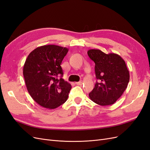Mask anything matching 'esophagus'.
<instances>
[{"mask_svg": "<svg viewBox=\"0 0 150 150\" xmlns=\"http://www.w3.org/2000/svg\"><path fill=\"white\" fill-rule=\"evenodd\" d=\"M82 84H83V81H79V82H76V84H77V85H82Z\"/></svg>", "mask_w": 150, "mask_h": 150, "instance_id": "34e87169", "label": "esophagus"}]
</instances>
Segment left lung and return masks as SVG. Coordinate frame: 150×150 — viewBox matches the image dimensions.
<instances>
[{"label": "left lung", "mask_w": 150, "mask_h": 150, "mask_svg": "<svg viewBox=\"0 0 150 150\" xmlns=\"http://www.w3.org/2000/svg\"><path fill=\"white\" fill-rule=\"evenodd\" d=\"M88 54L95 63L98 80L89 98L100 106L111 105L122 96L129 81L126 63L118 54H106L99 49H89Z\"/></svg>", "instance_id": "8db88e82"}]
</instances>
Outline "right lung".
<instances>
[{"label": "right lung", "mask_w": 150, "mask_h": 150, "mask_svg": "<svg viewBox=\"0 0 150 150\" xmlns=\"http://www.w3.org/2000/svg\"><path fill=\"white\" fill-rule=\"evenodd\" d=\"M68 51L56 45H45L27 57L23 67L27 89L40 106L52 110L67 101L71 85L62 78L61 65Z\"/></svg>", "instance_id": "1"}]
</instances>
